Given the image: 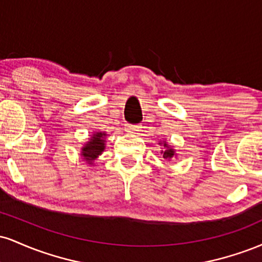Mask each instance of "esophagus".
<instances>
[{
  "label": "esophagus",
  "mask_w": 262,
  "mask_h": 262,
  "mask_svg": "<svg viewBox=\"0 0 262 262\" xmlns=\"http://www.w3.org/2000/svg\"><path fill=\"white\" fill-rule=\"evenodd\" d=\"M140 130V125H135V124H125V132L128 133H133L137 134L138 132Z\"/></svg>",
  "instance_id": "1"
}]
</instances>
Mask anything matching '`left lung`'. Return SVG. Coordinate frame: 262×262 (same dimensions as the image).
I'll return each instance as SVG.
<instances>
[{
    "label": "left lung",
    "instance_id": "8db88e82",
    "mask_svg": "<svg viewBox=\"0 0 262 262\" xmlns=\"http://www.w3.org/2000/svg\"><path fill=\"white\" fill-rule=\"evenodd\" d=\"M164 146H165V150H161L162 158L169 159V160H170V159H172L173 156H175V150L171 148V146L166 143V141L164 143Z\"/></svg>",
    "mask_w": 262,
    "mask_h": 262
}]
</instances>
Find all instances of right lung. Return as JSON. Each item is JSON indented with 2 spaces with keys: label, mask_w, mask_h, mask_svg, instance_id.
Wrapping results in <instances>:
<instances>
[{
  "label": "right lung",
  "mask_w": 262,
  "mask_h": 262,
  "mask_svg": "<svg viewBox=\"0 0 262 262\" xmlns=\"http://www.w3.org/2000/svg\"><path fill=\"white\" fill-rule=\"evenodd\" d=\"M104 137H107L106 133H93L92 137L90 138L89 141L83 145V148L81 149V156L83 158V160H86L89 164H92L93 160L98 158L102 154L104 148H106V139Z\"/></svg>",
  "instance_id": "obj_1"
}]
</instances>
